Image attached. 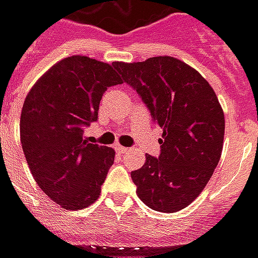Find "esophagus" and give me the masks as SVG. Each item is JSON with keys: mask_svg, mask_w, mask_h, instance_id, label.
<instances>
[{"mask_svg": "<svg viewBox=\"0 0 258 258\" xmlns=\"http://www.w3.org/2000/svg\"><path fill=\"white\" fill-rule=\"evenodd\" d=\"M114 149H116L118 153H125V152L128 151V148H124V146H121V145H117L116 148H114Z\"/></svg>", "mask_w": 258, "mask_h": 258, "instance_id": "esophagus-1", "label": "esophagus"}]
</instances>
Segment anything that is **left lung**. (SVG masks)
Instances as JSON below:
<instances>
[{"label": "left lung", "instance_id": "1", "mask_svg": "<svg viewBox=\"0 0 258 258\" xmlns=\"http://www.w3.org/2000/svg\"><path fill=\"white\" fill-rule=\"evenodd\" d=\"M163 130L160 156L146 155L131 173L137 195L152 210L175 213L205 189L220 162L225 118L216 92L202 74L173 56L114 62Z\"/></svg>", "mask_w": 258, "mask_h": 258}]
</instances>
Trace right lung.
I'll return each mask as SVG.
<instances>
[{"mask_svg":"<svg viewBox=\"0 0 258 258\" xmlns=\"http://www.w3.org/2000/svg\"><path fill=\"white\" fill-rule=\"evenodd\" d=\"M113 64L73 55L48 69L20 114V142L31 175L48 198L66 210H81L101 195L114 149L88 144L83 128L98 118L107 87L121 84Z\"/></svg>","mask_w":258,"mask_h":258,"instance_id":"add662e5","label":"right lung"}]
</instances>
